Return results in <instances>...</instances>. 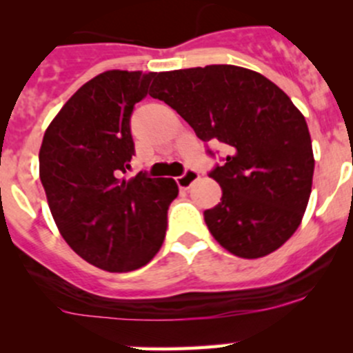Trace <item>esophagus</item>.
<instances>
[{
	"instance_id": "esophagus-1",
	"label": "esophagus",
	"mask_w": 353,
	"mask_h": 353,
	"mask_svg": "<svg viewBox=\"0 0 353 353\" xmlns=\"http://www.w3.org/2000/svg\"><path fill=\"white\" fill-rule=\"evenodd\" d=\"M199 177V174L196 172L194 169H186L184 170L183 176H177L176 177V183L177 186L181 188V190H188V188H191V184L194 183Z\"/></svg>"
}]
</instances>
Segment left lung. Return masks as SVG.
Wrapping results in <instances>:
<instances>
[{
  "label": "left lung",
  "instance_id": "8db88e82",
  "mask_svg": "<svg viewBox=\"0 0 353 353\" xmlns=\"http://www.w3.org/2000/svg\"><path fill=\"white\" fill-rule=\"evenodd\" d=\"M150 95L208 143H223L208 176L222 188L205 210L208 230L239 258L270 254L290 239L307 206L314 174L311 134L301 110L273 81L232 65L163 71Z\"/></svg>",
  "mask_w": 353,
  "mask_h": 353
}]
</instances>
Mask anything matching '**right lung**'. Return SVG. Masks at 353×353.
<instances>
[{"label":"right lung","mask_w":353,"mask_h":353,"mask_svg":"<svg viewBox=\"0 0 353 353\" xmlns=\"http://www.w3.org/2000/svg\"><path fill=\"white\" fill-rule=\"evenodd\" d=\"M157 73L105 71L80 87L46 130L39 174L52 219L78 256L112 273L147 265L159 252L174 179L141 170L126 181L134 155L131 114Z\"/></svg>","instance_id":"right-lung-1"}]
</instances>
